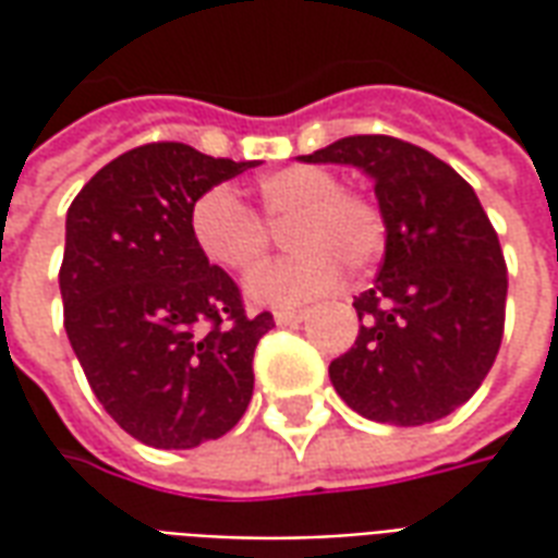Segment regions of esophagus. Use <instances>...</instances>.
<instances>
[{
	"mask_svg": "<svg viewBox=\"0 0 558 558\" xmlns=\"http://www.w3.org/2000/svg\"><path fill=\"white\" fill-rule=\"evenodd\" d=\"M304 314H307L304 307H278L275 311V323L278 326H295V323H302Z\"/></svg>",
	"mask_w": 558,
	"mask_h": 558,
	"instance_id": "34e87169",
	"label": "esophagus"
}]
</instances>
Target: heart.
Segmentation results:
<instances>
[{"label":"heart","mask_w":558,"mask_h":558,"mask_svg":"<svg viewBox=\"0 0 558 558\" xmlns=\"http://www.w3.org/2000/svg\"><path fill=\"white\" fill-rule=\"evenodd\" d=\"M254 208L227 184L196 196L187 227L196 251L230 275H247L283 227L290 254L247 278L254 304H299L335 287L340 268L362 275L386 251V215L374 196L340 184L326 167H283L254 184Z\"/></svg>","instance_id":"obj_1"}]
</instances>
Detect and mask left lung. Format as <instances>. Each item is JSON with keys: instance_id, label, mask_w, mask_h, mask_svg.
<instances>
[{"instance_id": "left-lung-1", "label": "left lung", "mask_w": 558, "mask_h": 558, "mask_svg": "<svg viewBox=\"0 0 558 558\" xmlns=\"http://www.w3.org/2000/svg\"><path fill=\"white\" fill-rule=\"evenodd\" d=\"M302 160L362 167L388 227L376 283L352 302L359 338L328 364L331 386L371 421L445 418L502 343L508 268L487 211L460 172L407 140L355 134Z\"/></svg>"}]
</instances>
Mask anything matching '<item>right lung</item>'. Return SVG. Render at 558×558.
Here are the masks:
<instances>
[{
    "label": "right lung",
    "instance_id": "1",
    "mask_svg": "<svg viewBox=\"0 0 558 558\" xmlns=\"http://www.w3.org/2000/svg\"><path fill=\"white\" fill-rule=\"evenodd\" d=\"M256 160L146 143L83 184L65 220V331L95 398L151 448H196L232 430L254 395V352L275 316L196 251V196Z\"/></svg>",
    "mask_w": 558,
    "mask_h": 558
}]
</instances>
